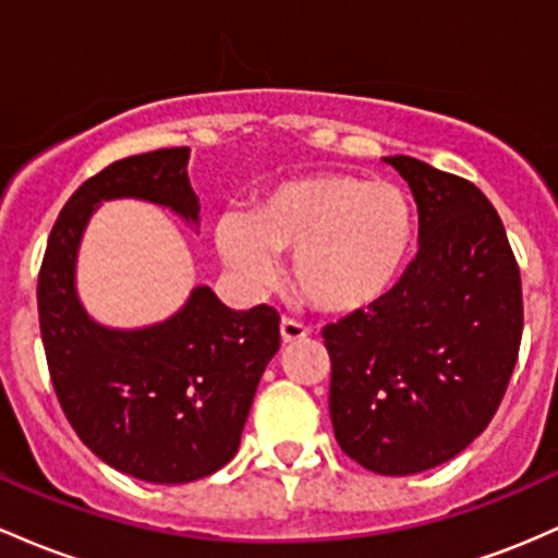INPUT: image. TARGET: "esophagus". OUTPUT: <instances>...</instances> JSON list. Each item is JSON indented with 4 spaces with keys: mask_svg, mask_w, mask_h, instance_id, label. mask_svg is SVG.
<instances>
[{
    "mask_svg": "<svg viewBox=\"0 0 558 558\" xmlns=\"http://www.w3.org/2000/svg\"><path fill=\"white\" fill-rule=\"evenodd\" d=\"M279 331H281V340L284 342H295V340H305V337L311 335V329L305 327V324L295 322V318H281L279 324Z\"/></svg>",
    "mask_w": 558,
    "mask_h": 558,
    "instance_id": "esophagus-1",
    "label": "esophagus"
}]
</instances>
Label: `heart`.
<instances>
[{"instance_id":"b5f03b06","label":"heart","mask_w":558,"mask_h":558,"mask_svg":"<svg viewBox=\"0 0 558 558\" xmlns=\"http://www.w3.org/2000/svg\"><path fill=\"white\" fill-rule=\"evenodd\" d=\"M414 245V208L398 184L324 171L287 179L216 221V247L253 290L277 281L292 253L300 295L327 313L368 308L392 290Z\"/></svg>"}]
</instances>
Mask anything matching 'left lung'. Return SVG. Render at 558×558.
Here are the masks:
<instances>
[{"mask_svg":"<svg viewBox=\"0 0 558 558\" xmlns=\"http://www.w3.org/2000/svg\"><path fill=\"white\" fill-rule=\"evenodd\" d=\"M409 181L418 253L385 298L324 327L340 448L387 477L427 472L490 424L522 340V281L496 208L472 181L385 158Z\"/></svg>","mask_w":558,"mask_h":558,"instance_id":"1","label":"left lung"}]
</instances>
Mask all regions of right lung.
<instances>
[{
    "label": "right lung",
    "mask_w": 558,
    "mask_h": 558,
    "mask_svg": "<svg viewBox=\"0 0 558 558\" xmlns=\"http://www.w3.org/2000/svg\"><path fill=\"white\" fill-rule=\"evenodd\" d=\"M190 147L123 158L78 186L54 221L39 271V324L54 392L84 446L155 485L218 472L240 448L250 405L279 350V313L231 311L199 284L166 322H94L76 290L81 236L108 199H144L199 223Z\"/></svg>",
    "instance_id": "obj_1"
}]
</instances>
